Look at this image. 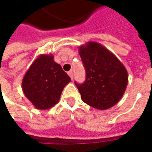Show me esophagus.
Instances as JSON below:
<instances>
[{
    "mask_svg": "<svg viewBox=\"0 0 152 152\" xmlns=\"http://www.w3.org/2000/svg\"><path fill=\"white\" fill-rule=\"evenodd\" d=\"M68 74H69V76H70V78L72 80V79H73V72H72V71H69V72H68Z\"/></svg>",
    "mask_w": 152,
    "mask_h": 152,
    "instance_id": "1",
    "label": "esophagus"
}]
</instances>
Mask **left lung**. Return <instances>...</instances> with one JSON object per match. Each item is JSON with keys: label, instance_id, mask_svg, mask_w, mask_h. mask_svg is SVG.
<instances>
[{"label": "left lung", "instance_id": "obj_1", "mask_svg": "<svg viewBox=\"0 0 152 152\" xmlns=\"http://www.w3.org/2000/svg\"><path fill=\"white\" fill-rule=\"evenodd\" d=\"M86 70L83 84L76 85L81 99L93 108L107 110L122 98L128 85V72L118 57L96 42L79 47Z\"/></svg>", "mask_w": 152, "mask_h": 152}]
</instances>
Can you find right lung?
<instances>
[{
    "mask_svg": "<svg viewBox=\"0 0 152 152\" xmlns=\"http://www.w3.org/2000/svg\"><path fill=\"white\" fill-rule=\"evenodd\" d=\"M71 81L53 54H41L25 73L22 89L25 96L38 110H49L58 102L62 91Z\"/></svg>",
    "mask_w": 152,
    "mask_h": 152,
    "instance_id": "add662e5",
    "label": "right lung"
}]
</instances>
